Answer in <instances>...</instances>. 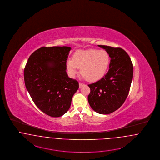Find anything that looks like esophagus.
Here are the masks:
<instances>
[{
  "label": "esophagus",
  "instance_id": "obj_1",
  "mask_svg": "<svg viewBox=\"0 0 160 160\" xmlns=\"http://www.w3.org/2000/svg\"><path fill=\"white\" fill-rule=\"evenodd\" d=\"M79 88H81L84 84H83V83H82V82H79Z\"/></svg>",
  "mask_w": 160,
  "mask_h": 160
}]
</instances>
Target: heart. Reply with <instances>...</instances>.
Wrapping results in <instances>:
<instances>
[{
  "mask_svg": "<svg viewBox=\"0 0 160 160\" xmlns=\"http://www.w3.org/2000/svg\"><path fill=\"white\" fill-rule=\"evenodd\" d=\"M111 62L110 56L105 50L90 49L78 50L73 59H68L66 64L72 76H75L81 68V72L89 81H97L104 77Z\"/></svg>",
  "mask_w": 160,
  "mask_h": 160,
  "instance_id": "b5f03b06",
  "label": "heart"
}]
</instances>
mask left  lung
<instances>
[{"instance_id": "1", "label": "left lung", "mask_w": 160, "mask_h": 160, "mask_svg": "<svg viewBox=\"0 0 160 160\" xmlns=\"http://www.w3.org/2000/svg\"><path fill=\"white\" fill-rule=\"evenodd\" d=\"M110 56L108 73L95 83L88 85V100L91 108L100 114H109L118 109L128 94L133 77V66L123 49L98 45Z\"/></svg>"}]
</instances>
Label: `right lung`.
<instances>
[{
    "mask_svg": "<svg viewBox=\"0 0 160 160\" xmlns=\"http://www.w3.org/2000/svg\"><path fill=\"white\" fill-rule=\"evenodd\" d=\"M69 47L40 48L28 59L24 70V82L36 106L52 117L69 110L73 94L79 88L77 80L66 73Z\"/></svg>",
    "mask_w": 160,
    "mask_h": 160,
    "instance_id": "right-lung-1",
    "label": "right lung"
}]
</instances>
